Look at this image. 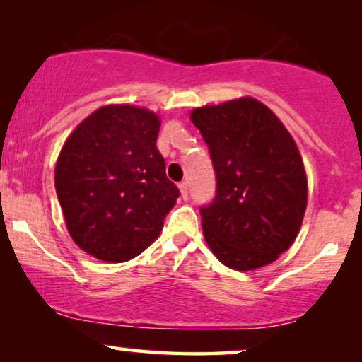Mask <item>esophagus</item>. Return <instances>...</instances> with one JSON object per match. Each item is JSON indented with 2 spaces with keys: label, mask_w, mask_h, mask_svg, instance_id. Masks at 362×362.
<instances>
[{
  "label": "esophagus",
  "mask_w": 362,
  "mask_h": 362,
  "mask_svg": "<svg viewBox=\"0 0 362 362\" xmlns=\"http://www.w3.org/2000/svg\"><path fill=\"white\" fill-rule=\"evenodd\" d=\"M180 191H181V197L186 201L187 199V185L185 181L180 182Z\"/></svg>",
  "instance_id": "obj_1"
}]
</instances>
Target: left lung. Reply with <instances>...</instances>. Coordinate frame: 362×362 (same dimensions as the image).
I'll use <instances>...</instances> for the list:
<instances>
[{"mask_svg": "<svg viewBox=\"0 0 362 362\" xmlns=\"http://www.w3.org/2000/svg\"><path fill=\"white\" fill-rule=\"evenodd\" d=\"M209 146L217 189L201 207L209 249L229 269L269 265L303 222L308 182L298 146L264 103L242 97L191 112Z\"/></svg>", "mask_w": 362, "mask_h": 362, "instance_id": "8db88e82", "label": "left lung"}]
</instances>
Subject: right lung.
<instances>
[{
  "mask_svg": "<svg viewBox=\"0 0 362 362\" xmlns=\"http://www.w3.org/2000/svg\"><path fill=\"white\" fill-rule=\"evenodd\" d=\"M160 117L135 105L90 113L64 143L56 191L74 242L120 264L158 239L180 189L156 148Z\"/></svg>",
  "mask_w": 362,
  "mask_h": 362,
  "instance_id": "obj_1",
  "label": "right lung"
}]
</instances>
